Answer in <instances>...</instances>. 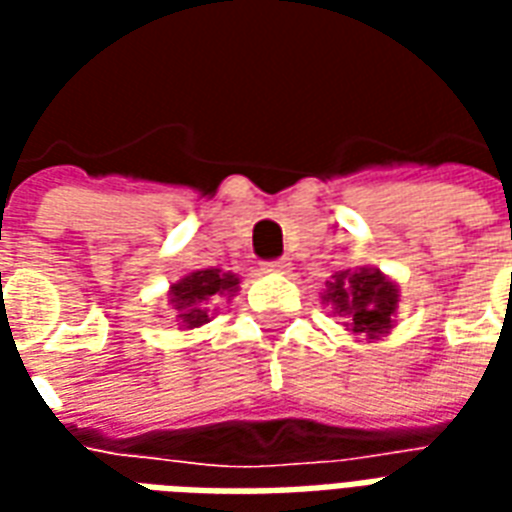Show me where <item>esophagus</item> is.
I'll return each mask as SVG.
<instances>
[{
	"label": "esophagus",
	"mask_w": 512,
	"mask_h": 512,
	"mask_svg": "<svg viewBox=\"0 0 512 512\" xmlns=\"http://www.w3.org/2000/svg\"><path fill=\"white\" fill-rule=\"evenodd\" d=\"M290 268V263L282 257V260H271V263H263V271L266 274H285Z\"/></svg>",
	"instance_id": "34e87169"
}]
</instances>
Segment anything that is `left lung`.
<instances>
[{"mask_svg":"<svg viewBox=\"0 0 512 512\" xmlns=\"http://www.w3.org/2000/svg\"><path fill=\"white\" fill-rule=\"evenodd\" d=\"M321 301L332 304V310L348 321L345 326L351 332L373 343L395 329L400 290L378 268H348L326 282Z\"/></svg>","mask_w":512,"mask_h":512,"instance_id":"obj_1","label":"left lung"}]
</instances>
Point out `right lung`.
I'll return each mask as SVG.
<instances>
[{
  "label": "right lung",
  "mask_w": 512,
  "mask_h": 512,
  "mask_svg": "<svg viewBox=\"0 0 512 512\" xmlns=\"http://www.w3.org/2000/svg\"><path fill=\"white\" fill-rule=\"evenodd\" d=\"M238 285H241V279L230 271L202 268V271H191L178 282H172L167 301L175 312V321H180L183 329H197L202 323L211 321V312L216 310L219 299H233Z\"/></svg>",
  "instance_id": "add662e5"
}]
</instances>
